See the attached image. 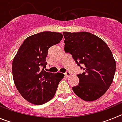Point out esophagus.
I'll use <instances>...</instances> for the list:
<instances>
[{
    "instance_id": "1",
    "label": "esophagus",
    "mask_w": 122,
    "mask_h": 122,
    "mask_svg": "<svg viewBox=\"0 0 122 122\" xmlns=\"http://www.w3.org/2000/svg\"><path fill=\"white\" fill-rule=\"evenodd\" d=\"M65 75L67 76V77H68V76H70L71 75V73L70 71H66V73H65Z\"/></svg>"
}]
</instances>
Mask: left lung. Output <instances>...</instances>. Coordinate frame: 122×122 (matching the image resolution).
<instances>
[{"label":"left lung","mask_w":122,"mask_h":122,"mask_svg":"<svg viewBox=\"0 0 122 122\" xmlns=\"http://www.w3.org/2000/svg\"><path fill=\"white\" fill-rule=\"evenodd\" d=\"M63 34L65 51L71 54L76 64L84 70L77 75L79 83L72 88L73 92L84 101L97 100L114 79L116 63L111 51L103 40L89 32H63Z\"/></svg>","instance_id":"left-lung-1"}]
</instances>
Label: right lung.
I'll return each mask as SVG.
<instances>
[{
    "label": "right lung",
    "mask_w": 122,
    "mask_h": 122,
    "mask_svg": "<svg viewBox=\"0 0 122 122\" xmlns=\"http://www.w3.org/2000/svg\"><path fill=\"white\" fill-rule=\"evenodd\" d=\"M63 38L59 32H43L29 36L19 48L12 63L15 84L22 97L36 105L50 101L64 77L44 70L48 49ZM43 67L41 70V68Z\"/></svg>",
    "instance_id": "obj_1"
}]
</instances>
